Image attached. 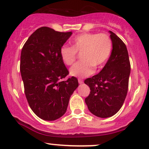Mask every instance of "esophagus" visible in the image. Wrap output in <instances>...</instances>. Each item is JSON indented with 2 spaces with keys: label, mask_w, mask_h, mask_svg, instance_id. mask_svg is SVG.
Returning a JSON list of instances; mask_svg holds the SVG:
<instances>
[{
  "label": "esophagus",
  "mask_w": 149,
  "mask_h": 149,
  "mask_svg": "<svg viewBox=\"0 0 149 149\" xmlns=\"http://www.w3.org/2000/svg\"><path fill=\"white\" fill-rule=\"evenodd\" d=\"M78 82H79L80 84H82V82H83V80H82V78H78Z\"/></svg>",
  "instance_id": "obj_1"
}]
</instances>
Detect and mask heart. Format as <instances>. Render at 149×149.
Returning <instances> with one entry per match:
<instances>
[{"instance_id": "obj_1", "label": "heart", "mask_w": 149, "mask_h": 149, "mask_svg": "<svg viewBox=\"0 0 149 149\" xmlns=\"http://www.w3.org/2000/svg\"><path fill=\"white\" fill-rule=\"evenodd\" d=\"M112 48L110 36L106 33H85L76 36L71 42V47L62 46L60 57L66 65L71 66L80 53L81 61L70 69L71 76L84 78L94 72V67L99 68L109 58Z\"/></svg>"}]
</instances>
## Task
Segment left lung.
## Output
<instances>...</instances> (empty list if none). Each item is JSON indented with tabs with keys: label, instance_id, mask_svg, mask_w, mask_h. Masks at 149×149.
<instances>
[{
	"label": "left lung",
	"instance_id": "1",
	"mask_svg": "<svg viewBox=\"0 0 149 149\" xmlns=\"http://www.w3.org/2000/svg\"><path fill=\"white\" fill-rule=\"evenodd\" d=\"M110 33L112 42L110 58L101 72L85 80L90 88L85 103L93 114L101 118L114 115L122 107L130 73L126 44L113 32Z\"/></svg>",
	"mask_w": 149,
	"mask_h": 149
}]
</instances>
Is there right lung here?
<instances>
[{
    "instance_id": "1",
    "label": "right lung",
    "mask_w": 149,
    "mask_h": 149,
    "mask_svg": "<svg viewBox=\"0 0 149 149\" xmlns=\"http://www.w3.org/2000/svg\"><path fill=\"white\" fill-rule=\"evenodd\" d=\"M71 34L41 27L30 36L21 50L20 71L27 101L34 113L46 121L63 116L78 86L73 76L62 80L69 72L60 50Z\"/></svg>"
}]
</instances>
